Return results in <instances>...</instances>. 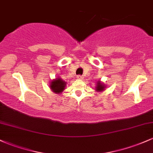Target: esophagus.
Returning <instances> with one entry per match:
<instances>
[{"label": "esophagus", "instance_id": "34e87169", "mask_svg": "<svg viewBox=\"0 0 153 153\" xmlns=\"http://www.w3.org/2000/svg\"><path fill=\"white\" fill-rule=\"evenodd\" d=\"M77 78H78V79H79V80H83V75H78V76H77Z\"/></svg>", "mask_w": 153, "mask_h": 153}]
</instances>
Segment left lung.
I'll return each mask as SVG.
<instances>
[{"mask_svg": "<svg viewBox=\"0 0 153 153\" xmlns=\"http://www.w3.org/2000/svg\"><path fill=\"white\" fill-rule=\"evenodd\" d=\"M105 84L101 83V82L99 80V81L97 82V87H96V91H102L105 90Z\"/></svg>", "mask_w": 153, "mask_h": 153, "instance_id": "8db88e82", "label": "left lung"}]
</instances>
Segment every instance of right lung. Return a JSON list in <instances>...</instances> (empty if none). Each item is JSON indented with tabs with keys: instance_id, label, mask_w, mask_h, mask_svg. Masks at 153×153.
I'll use <instances>...</instances> for the list:
<instances>
[{
	"instance_id": "obj_1",
	"label": "right lung",
	"mask_w": 153,
	"mask_h": 153,
	"mask_svg": "<svg viewBox=\"0 0 153 153\" xmlns=\"http://www.w3.org/2000/svg\"><path fill=\"white\" fill-rule=\"evenodd\" d=\"M65 86H66V82L63 81L61 78H56V79L52 80L49 85L52 91L56 94H61L65 90Z\"/></svg>"
}]
</instances>
